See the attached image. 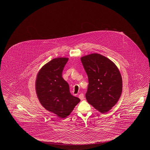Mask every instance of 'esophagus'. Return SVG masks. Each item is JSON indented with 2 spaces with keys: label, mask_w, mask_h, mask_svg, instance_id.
Returning a JSON list of instances; mask_svg holds the SVG:
<instances>
[{
  "label": "esophagus",
  "mask_w": 150,
  "mask_h": 150,
  "mask_svg": "<svg viewBox=\"0 0 150 150\" xmlns=\"http://www.w3.org/2000/svg\"><path fill=\"white\" fill-rule=\"evenodd\" d=\"M79 98L82 100H83L84 99V94H83V93H80V95H79Z\"/></svg>",
  "instance_id": "34e87169"
}]
</instances>
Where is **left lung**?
<instances>
[{
  "instance_id": "1",
  "label": "left lung",
  "mask_w": 150,
  "mask_h": 150,
  "mask_svg": "<svg viewBox=\"0 0 150 150\" xmlns=\"http://www.w3.org/2000/svg\"><path fill=\"white\" fill-rule=\"evenodd\" d=\"M88 77L87 102L102 114L118 102L122 91V80L119 69L110 59L93 53L81 58Z\"/></svg>"
}]
</instances>
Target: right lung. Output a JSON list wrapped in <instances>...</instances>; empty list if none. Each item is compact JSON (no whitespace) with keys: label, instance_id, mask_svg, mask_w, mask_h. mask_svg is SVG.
<instances>
[{"label":"right lung","instance_id":"obj_1","mask_svg":"<svg viewBox=\"0 0 150 150\" xmlns=\"http://www.w3.org/2000/svg\"><path fill=\"white\" fill-rule=\"evenodd\" d=\"M68 58L52 59L39 70L35 83L36 92L41 105L61 118L69 116L80 99L70 92L68 83L62 77Z\"/></svg>","mask_w":150,"mask_h":150}]
</instances>
